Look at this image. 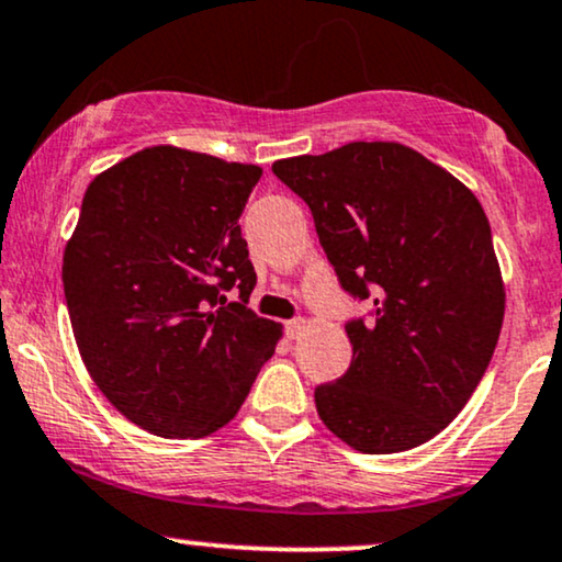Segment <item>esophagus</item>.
Instances as JSON below:
<instances>
[{
  "label": "esophagus",
  "instance_id": "34e87169",
  "mask_svg": "<svg viewBox=\"0 0 562 562\" xmlns=\"http://www.w3.org/2000/svg\"><path fill=\"white\" fill-rule=\"evenodd\" d=\"M303 329H306V322H303V319H290L285 324V333H288L290 340H299V337L303 335Z\"/></svg>",
  "mask_w": 562,
  "mask_h": 562
}]
</instances>
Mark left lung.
I'll use <instances>...</instances> for the list:
<instances>
[{
	"label": "left lung",
	"mask_w": 562,
	"mask_h": 562,
	"mask_svg": "<svg viewBox=\"0 0 562 562\" xmlns=\"http://www.w3.org/2000/svg\"><path fill=\"white\" fill-rule=\"evenodd\" d=\"M272 172L299 193L346 293L353 361L314 390L333 435L369 456L424 445L482 382L505 314L492 229L476 195L392 140H356Z\"/></svg>",
	"instance_id": "obj_1"
}]
</instances>
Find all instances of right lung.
Listing matches in <instances>:
<instances>
[{
	"mask_svg": "<svg viewBox=\"0 0 562 562\" xmlns=\"http://www.w3.org/2000/svg\"><path fill=\"white\" fill-rule=\"evenodd\" d=\"M261 167L151 146L97 175L63 259L88 374L135 427L206 437L240 411L282 329L256 285L240 214ZM235 289L238 302H227Z\"/></svg>",
	"mask_w": 562,
	"mask_h": 562,
	"instance_id": "right-lung-1",
	"label": "right lung"
}]
</instances>
